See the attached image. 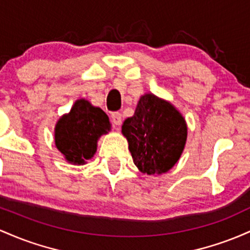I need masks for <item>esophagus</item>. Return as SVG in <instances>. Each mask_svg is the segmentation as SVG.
Listing matches in <instances>:
<instances>
[{
    "mask_svg": "<svg viewBox=\"0 0 250 250\" xmlns=\"http://www.w3.org/2000/svg\"><path fill=\"white\" fill-rule=\"evenodd\" d=\"M112 123H113L116 126H119L122 125V113H119V112H113L112 113Z\"/></svg>",
    "mask_w": 250,
    "mask_h": 250,
    "instance_id": "1",
    "label": "esophagus"
}]
</instances>
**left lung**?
<instances>
[{
    "mask_svg": "<svg viewBox=\"0 0 250 250\" xmlns=\"http://www.w3.org/2000/svg\"><path fill=\"white\" fill-rule=\"evenodd\" d=\"M133 163L142 172L156 175L177 163L187 142V124L169 103L153 94L140 98L134 116L122 127Z\"/></svg>",
    "mask_w": 250,
    "mask_h": 250,
    "instance_id": "left-lung-1",
    "label": "left lung"
}]
</instances>
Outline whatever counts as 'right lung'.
Masks as SVG:
<instances>
[{"label": "right lung", "instance_id": "right-lung-1", "mask_svg": "<svg viewBox=\"0 0 250 250\" xmlns=\"http://www.w3.org/2000/svg\"><path fill=\"white\" fill-rule=\"evenodd\" d=\"M110 130V120L102 108L80 99L58 122L55 144L72 164H85L97 151V140Z\"/></svg>", "mask_w": 250, "mask_h": 250}]
</instances>
